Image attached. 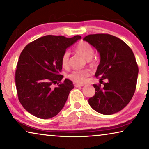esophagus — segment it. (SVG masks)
I'll return each instance as SVG.
<instances>
[{"instance_id":"esophagus-1","label":"esophagus","mask_w":149,"mask_h":149,"mask_svg":"<svg viewBox=\"0 0 149 149\" xmlns=\"http://www.w3.org/2000/svg\"><path fill=\"white\" fill-rule=\"evenodd\" d=\"M84 85L83 84H74L75 87H83Z\"/></svg>"}]
</instances>
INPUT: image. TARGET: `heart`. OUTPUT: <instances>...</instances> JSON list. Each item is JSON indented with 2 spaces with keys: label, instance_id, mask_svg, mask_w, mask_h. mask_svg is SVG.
<instances>
[{
  "label": "heart",
  "instance_id": "b5f03b06",
  "mask_svg": "<svg viewBox=\"0 0 149 149\" xmlns=\"http://www.w3.org/2000/svg\"><path fill=\"white\" fill-rule=\"evenodd\" d=\"M77 52L85 58L87 60L91 59L93 56L94 54V49L92 46L87 42L82 41L76 46ZM69 57L70 52L66 50L63 53L61 58V64L64 68H67L69 65ZM91 71L89 69L83 70H74L68 74V78L71 81L77 83H85L88 77H89Z\"/></svg>",
  "mask_w": 149,
  "mask_h": 149
}]
</instances>
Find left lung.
Returning <instances> with one entry per match:
<instances>
[{"mask_svg":"<svg viewBox=\"0 0 149 149\" xmlns=\"http://www.w3.org/2000/svg\"><path fill=\"white\" fill-rule=\"evenodd\" d=\"M83 40L95 47L101 60L95 77L101 83L94 84L95 95L89 99L90 106L104 115L117 113L132 98L137 83L139 68L131 48L116 36L107 33L88 35Z\"/></svg>","mask_w":149,"mask_h":149,"instance_id":"1","label":"left lung"}]
</instances>
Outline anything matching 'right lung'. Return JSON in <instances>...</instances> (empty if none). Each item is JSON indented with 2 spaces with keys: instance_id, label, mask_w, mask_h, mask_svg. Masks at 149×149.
<instances>
[{
  "instance_id": "add662e5",
  "label": "right lung",
  "mask_w": 149,
  "mask_h": 149,
  "mask_svg": "<svg viewBox=\"0 0 149 149\" xmlns=\"http://www.w3.org/2000/svg\"><path fill=\"white\" fill-rule=\"evenodd\" d=\"M79 39L81 36H46L30 42L21 52L15 71L17 95L25 110L33 116L49 119L63 108L74 85L68 79L61 81V58Z\"/></svg>"
}]
</instances>
